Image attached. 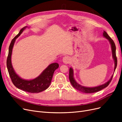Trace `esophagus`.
<instances>
[{
    "label": "esophagus",
    "instance_id": "esophagus-1",
    "mask_svg": "<svg viewBox=\"0 0 122 122\" xmlns=\"http://www.w3.org/2000/svg\"><path fill=\"white\" fill-rule=\"evenodd\" d=\"M62 60L64 63H65V64H68V63H69L70 61V58L68 56H65L63 58Z\"/></svg>",
    "mask_w": 122,
    "mask_h": 122
}]
</instances>
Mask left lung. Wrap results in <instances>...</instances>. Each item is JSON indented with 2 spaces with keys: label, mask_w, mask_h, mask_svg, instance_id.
<instances>
[{
  "label": "left lung",
  "mask_w": 122,
  "mask_h": 122,
  "mask_svg": "<svg viewBox=\"0 0 122 122\" xmlns=\"http://www.w3.org/2000/svg\"><path fill=\"white\" fill-rule=\"evenodd\" d=\"M103 36L105 38H106L108 40L111 44V49H112V56H113V58L114 59V63H115V67H114V71H115L117 65V57H116V46H115V43L114 41L111 39V38L107 33L105 31H104ZM113 75L114 74H113L112 76H111V77L109 79V80H108L107 82H106L105 84L101 85L98 86H96L94 87H85L81 85L78 83L75 80V78L74 77V71L72 68L71 67L69 69V80L71 84H72V85L76 89L78 90H79V91H81L85 93H93L99 91L100 90H102L103 89L107 87L109 85L110 83L111 82V80H112V78L113 77Z\"/></svg>",
  "instance_id": "obj_1"
}]
</instances>
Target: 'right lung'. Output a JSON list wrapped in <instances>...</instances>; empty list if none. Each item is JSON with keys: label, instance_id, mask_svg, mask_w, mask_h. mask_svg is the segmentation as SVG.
I'll return each instance as SVG.
<instances>
[{"label": "right lung", "instance_id": "obj_1", "mask_svg": "<svg viewBox=\"0 0 122 122\" xmlns=\"http://www.w3.org/2000/svg\"><path fill=\"white\" fill-rule=\"evenodd\" d=\"M27 27H28L27 26H25L21 29L19 33L12 40L9 47L6 65L10 77L16 87L25 92L31 93H37L45 90L49 87L54 72L59 67V64L57 63H52L43 71L40 75L32 80H25L21 78L16 73L11 63L12 49L16 39Z\"/></svg>", "mask_w": 122, "mask_h": 122}]
</instances>
